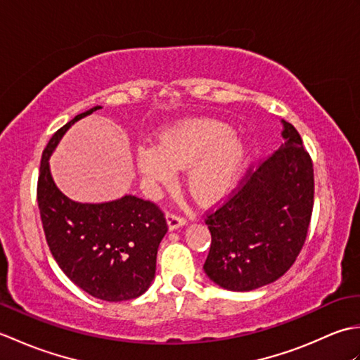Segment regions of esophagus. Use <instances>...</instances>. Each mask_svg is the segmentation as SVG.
Instances as JSON below:
<instances>
[{
  "instance_id": "34e87169",
  "label": "esophagus",
  "mask_w": 360,
  "mask_h": 360,
  "mask_svg": "<svg viewBox=\"0 0 360 360\" xmlns=\"http://www.w3.org/2000/svg\"><path fill=\"white\" fill-rule=\"evenodd\" d=\"M165 218H167V224H168V229H170V231H176V229H179V227L187 224L186 218L174 215V213H167Z\"/></svg>"
}]
</instances>
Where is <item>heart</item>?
<instances>
[{
  "instance_id": "heart-1",
  "label": "heart",
  "mask_w": 360,
  "mask_h": 360,
  "mask_svg": "<svg viewBox=\"0 0 360 360\" xmlns=\"http://www.w3.org/2000/svg\"><path fill=\"white\" fill-rule=\"evenodd\" d=\"M249 153V141L229 124L196 119L167 129L158 147H141L136 164L148 186L170 184L174 170L187 168L188 193L196 202L213 204L238 182Z\"/></svg>"
}]
</instances>
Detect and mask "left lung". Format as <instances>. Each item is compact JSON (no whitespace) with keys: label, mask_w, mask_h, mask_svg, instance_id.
I'll return each mask as SVG.
<instances>
[{"label":"left lung","mask_w":360,"mask_h":360,"mask_svg":"<svg viewBox=\"0 0 360 360\" xmlns=\"http://www.w3.org/2000/svg\"><path fill=\"white\" fill-rule=\"evenodd\" d=\"M278 150L205 219L212 233L207 277L246 292L280 278L300 254L314 204V170L297 129L281 120Z\"/></svg>","instance_id":"left-lung-1"}]
</instances>
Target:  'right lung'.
Masks as SVG:
<instances>
[{
  "instance_id": "add662e5",
  "label": "right lung",
  "mask_w": 360,
  "mask_h": 360,
  "mask_svg": "<svg viewBox=\"0 0 360 360\" xmlns=\"http://www.w3.org/2000/svg\"><path fill=\"white\" fill-rule=\"evenodd\" d=\"M51 137L41 156L37 201L46 241L60 269L89 295L105 302L131 300L155 280L156 255L168 227L155 204L133 195L108 202H77L57 187L49 159L75 122Z\"/></svg>"
}]
</instances>
